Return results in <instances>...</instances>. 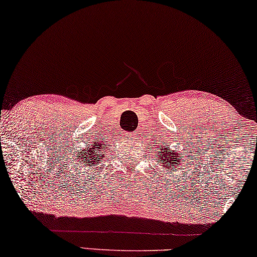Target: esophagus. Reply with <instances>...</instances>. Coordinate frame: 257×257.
<instances>
[{
	"instance_id": "esophagus-1",
	"label": "esophagus",
	"mask_w": 257,
	"mask_h": 257,
	"mask_svg": "<svg viewBox=\"0 0 257 257\" xmlns=\"http://www.w3.org/2000/svg\"><path fill=\"white\" fill-rule=\"evenodd\" d=\"M126 136L130 137V138H134V137H136V132H130V133H126Z\"/></svg>"
}]
</instances>
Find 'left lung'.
<instances>
[{
  "mask_svg": "<svg viewBox=\"0 0 257 257\" xmlns=\"http://www.w3.org/2000/svg\"><path fill=\"white\" fill-rule=\"evenodd\" d=\"M165 147V146H164ZM179 155H180V153H178ZM178 154L177 153H173L171 149H167V148H162V151H161V155H160V161L162 162V164H163V162L164 161H167L168 162V163L167 164L166 162L164 163V165H165V168H170V167H173L175 168L177 164L179 165V163L178 162H176V160H178L179 162H180L179 160H177L178 159Z\"/></svg>",
  "mask_w": 257,
  "mask_h": 257,
  "instance_id": "1",
  "label": "left lung"
}]
</instances>
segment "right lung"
<instances>
[{"label":"right lung","mask_w":257,"mask_h":257,"mask_svg":"<svg viewBox=\"0 0 257 257\" xmlns=\"http://www.w3.org/2000/svg\"><path fill=\"white\" fill-rule=\"evenodd\" d=\"M105 149L103 147V141H98L97 139L92 145H89L87 148L82 149L79 153L78 159L79 164H84V167H90L92 164H97L102 161V157L104 156Z\"/></svg>","instance_id":"add662e5"}]
</instances>
